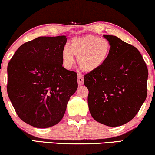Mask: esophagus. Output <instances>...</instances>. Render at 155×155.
Segmentation results:
<instances>
[{"instance_id": "1", "label": "esophagus", "mask_w": 155, "mask_h": 155, "mask_svg": "<svg viewBox=\"0 0 155 155\" xmlns=\"http://www.w3.org/2000/svg\"><path fill=\"white\" fill-rule=\"evenodd\" d=\"M77 76H78V79H78V84H79V85H80V86L83 85L84 80L83 75H81V74L79 73V74H78Z\"/></svg>"}]
</instances>
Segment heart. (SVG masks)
Listing matches in <instances>:
<instances>
[{
	"label": "heart",
	"mask_w": 155,
	"mask_h": 155,
	"mask_svg": "<svg viewBox=\"0 0 155 155\" xmlns=\"http://www.w3.org/2000/svg\"><path fill=\"white\" fill-rule=\"evenodd\" d=\"M111 42L108 39L87 35L72 38L71 46L65 44L61 50V58L66 68L72 67L77 56L79 67L86 72L101 68L109 60L111 53Z\"/></svg>",
	"instance_id": "1"
}]
</instances>
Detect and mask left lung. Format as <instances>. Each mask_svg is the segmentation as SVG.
I'll list each match as a JSON object with an SVG mask.
<instances>
[{
  "label": "left lung",
  "instance_id": "8db88e82",
  "mask_svg": "<svg viewBox=\"0 0 155 155\" xmlns=\"http://www.w3.org/2000/svg\"><path fill=\"white\" fill-rule=\"evenodd\" d=\"M104 37L112 46L110 57L84 76V84L92 117L106 126L119 127L132 120L145 101L148 69L137 48L115 36Z\"/></svg>",
  "mask_w": 155,
  "mask_h": 155
}]
</instances>
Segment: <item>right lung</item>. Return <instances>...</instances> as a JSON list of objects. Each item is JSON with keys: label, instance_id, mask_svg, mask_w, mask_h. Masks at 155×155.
<instances>
[{"label": "right lung", "instance_id": "right-lung-1", "mask_svg": "<svg viewBox=\"0 0 155 155\" xmlns=\"http://www.w3.org/2000/svg\"><path fill=\"white\" fill-rule=\"evenodd\" d=\"M66 36H41L18 48L8 64V95L24 122L48 128L63 118L78 88L77 74L63 65Z\"/></svg>", "mask_w": 155, "mask_h": 155}]
</instances>
